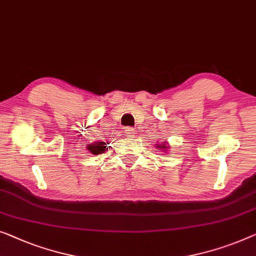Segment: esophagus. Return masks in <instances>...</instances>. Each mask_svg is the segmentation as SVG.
<instances>
[{
    "instance_id": "obj_1",
    "label": "esophagus",
    "mask_w": 256,
    "mask_h": 256,
    "mask_svg": "<svg viewBox=\"0 0 256 256\" xmlns=\"http://www.w3.org/2000/svg\"><path fill=\"white\" fill-rule=\"evenodd\" d=\"M124 134L127 136H134L135 135V129L132 127H126L124 128Z\"/></svg>"
}]
</instances>
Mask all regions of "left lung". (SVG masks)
<instances>
[{
  "label": "left lung",
  "instance_id": "obj_1",
  "mask_svg": "<svg viewBox=\"0 0 256 256\" xmlns=\"http://www.w3.org/2000/svg\"><path fill=\"white\" fill-rule=\"evenodd\" d=\"M162 148H166V146H162Z\"/></svg>",
  "mask_w": 256,
  "mask_h": 256
}]
</instances>
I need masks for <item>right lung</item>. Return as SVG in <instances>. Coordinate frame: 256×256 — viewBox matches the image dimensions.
Listing matches in <instances>:
<instances>
[{
    "instance_id": "right-lung-1",
    "label": "right lung",
    "mask_w": 256,
    "mask_h": 256,
    "mask_svg": "<svg viewBox=\"0 0 256 256\" xmlns=\"http://www.w3.org/2000/svg\"><path fill=\"white\" fill-rule=\"evenodd\" d=\"M106 149H107V146H106L105 142H96L94 144H90V146H88V150L94 154H104L106 151Z\"/></svg>"
}]
</instances>
